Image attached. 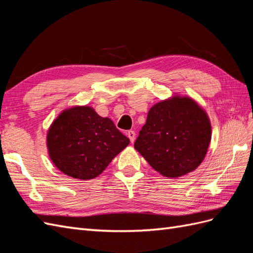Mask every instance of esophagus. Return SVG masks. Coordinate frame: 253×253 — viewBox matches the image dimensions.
I'll use <instances>...</instances> for the list:
<instances>
[{"label":"esophagus","instance_id":"1","mask_svg":"<svg viewBox=\"0 0 253 253\" xmlns=\"http://www.w3.org/2000/svg\"><path fill=\"white\" fill-rule=\"evenodd\" d=\"M126 136L129 138V140H131V142L133 143L135 141V136H136V133L134 131H127L126 132Z\"/></svg>","mask_w":253,"mask_h":253}]
</instances>
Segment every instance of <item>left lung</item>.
Here are the masks:
<instances>
[{
	"mask_svg": "<svg viewBox=\"0 0 253 253\" xmlns=\"http://www.w3.org/2000/svg\"><path fill=\"white\" fill-rule=\"evenodd\" d=\"M210 141L207 113L190 97L173 96L150 109L134 148L153 169L176 178L203 163Z\"/></svg>",
	"mask_w": 253,
	"mask_h": 253,
	"instance_id": "8db88e82",
	"label": "left lung"
}]
</instances>
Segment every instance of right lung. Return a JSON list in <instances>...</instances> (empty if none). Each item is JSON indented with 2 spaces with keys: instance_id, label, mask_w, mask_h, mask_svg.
<instances>
[{
  "instance_id": "1",
  "label": "right lung",
  "mask_w": 253,
  "mask_h": 253,
  "mask_svg": "<svg viewBox=\"0 0 253 253\" xmlns=\"http://www.w3.org/2000/svg\"><path fill=\"white\" fill-rule=\"evenodd\" d=\"M48 155L71 177L88 180L101 174L129 139L90 106H74L61 113L49 126Z\"/></svg>"
}]
</instances>
